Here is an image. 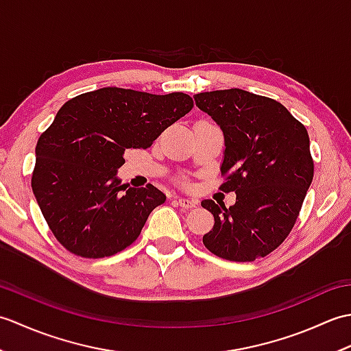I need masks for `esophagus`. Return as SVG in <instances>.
<instances>
[{"label":"esophagus","instance_id":"esophagus-1","mask_svg":"<svg viewBox=\"0 0 351 351\" xmlns=\"http://www.w3.org/2000/svg\"><path fill=\"white\" fill-rule=\"evenodd\" d=\"M176 202H178V205H181L182 208H193V206H196V200L195 199H189V197H178L176 199Z\"/></svg>","mask_w":351,"mask_h":351}]
</instances>
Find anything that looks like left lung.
I'll return each instance as SVG.
<instances>
[{"label":"left lung","instance_id":"8db88e82","mask_svg":"<svg viewBox=\"0 0 351 351\" xmlns=\"http://www.w3.org/2000/svg\"><path fill=\"white\" fill-rule=\"evenodd\" d=\"M225 137L220 190L235 193L229 208L202 200L214 215L205 247L223 259L247 263L285 240L314 178L309 136L280 102L241 88L193 96Z\"/></svg>","mask_w":351,"mask_h":351}]
</instances>
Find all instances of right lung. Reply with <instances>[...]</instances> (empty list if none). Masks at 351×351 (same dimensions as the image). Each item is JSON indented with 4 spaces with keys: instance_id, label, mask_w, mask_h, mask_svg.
Masks as SVG:
<instances>
[{
    "instance_id": "add662e5",
    "label": "right lung",
    "mask_w": 351,
    "mask_h": 351,
    "mask_svg": "<svg viewBox=\"0 0 351 351\" xmlns=\"http://www.w3.org/2000/svg\"><path fill=\"white\" fill-rule=\"evenodd\" d=\"M193 108L189 95L102 87L58 110L36 146L34 197L52 234L83 258H106L137 240L166 195L122 185L125 151L146 149Z\"/></svg>"
}]
</instances>
